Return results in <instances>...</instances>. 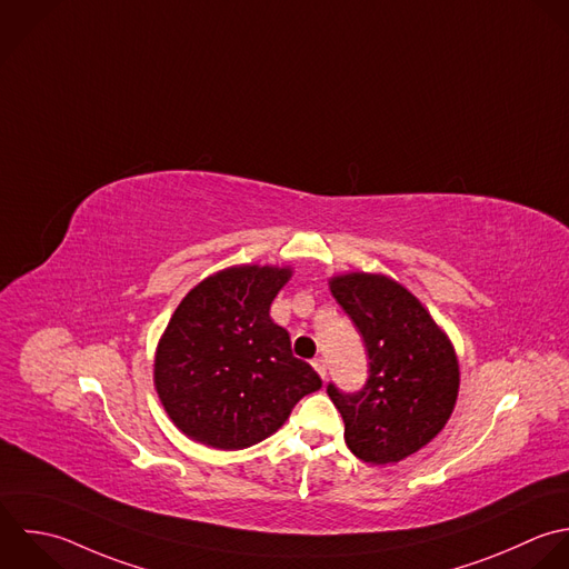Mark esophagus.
Returning <instances> with one entry per match:
<instances>
[{
  "mask_svg": "<svg viewBox=\"0 0 569 569\" xmlns=\"http://www.w3.org/2000/svg\"><path fill=\"white\" fill-rule=\"evenodd\" d=\"M312 368L317 370V375L321 377V379H326V361L321 359V357H317V359H312Z\"/></svg>",
  "mask_w": 569,
  "mask_h": 569,
  "instance_id": "1",
  "label": "esophagus"
}]
</instances>
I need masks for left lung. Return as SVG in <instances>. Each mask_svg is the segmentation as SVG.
<instances>
[{
    "label": "left lung",
    "mask_w": 569,
    "mask_h": 569,
    "mask_svg": "<svg viewBox=\"0 0 569 569\" xmlns=\"http://www.w3.org/2000/svg\"><path fill=\"white\" fill-rule=\"evenodd\" d=\"M330 292L352 319L370 359L359 392L328 383V397L346 423V443L366 463H399L428 446L455 410V348L421 301L390 277H332Z\"/></svg>",
    "instance_id": "8db88e82"
}]
</instances>
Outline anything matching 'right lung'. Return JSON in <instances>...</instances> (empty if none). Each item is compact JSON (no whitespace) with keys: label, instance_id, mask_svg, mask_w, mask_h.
<instances>
[{"label":"right lung","instance_id":"obj_1","mask_svg":"<svg viewBox=\"0 0 569 569\" xmlns=\"http://www.w3.org/2000/svg\"><path fill=\"white\" fill-rule=\"evenodd\" d=\"M290 268L234 266L194 286L177 306L154 355V388L192 441L243 450L274 435L299 399L321 388L292 355L270 303Z\"/></svg>","mask_w":569,"mask_h":569}]
</instances>
